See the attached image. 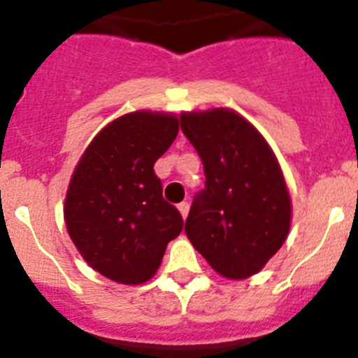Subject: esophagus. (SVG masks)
Instances as JSON below:
<instances>
[{
	"label": "esophagus",
	"mask_w": 358,
	"mask_h": 358,
	"mask_svg": "<svg viewBox=\"0 0 358 358\" xmlns=\"http://www.w3.org/2000/svg\"><path fill=\"white\" fill-rule=\"evenodd\" d=\"M177 210L181 211L182 218H186V217H188V211H189V204H188V202H181V204H177Z\"/></svg>",
	"instance_id": "1"
}]
</instances>
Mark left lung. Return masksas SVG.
<instances>
[{
  "label": "left lung",
  "mask_w": 358,
  "mask_h": 358,
  "mask_svg": "<svg viewBox=\"0 0 358 358\" xmlns=\"http://www.w3.org/2000/svg\"><path fill=\"white\" fill-rule=\"evenodd\" d=\"M181 131L204 164L186 236L220 276L243 280L264 268L290 229L285 179L264 136L229 109L182 113Z\"/></svg>",
  "instance_id": "1"
}]
</instances>
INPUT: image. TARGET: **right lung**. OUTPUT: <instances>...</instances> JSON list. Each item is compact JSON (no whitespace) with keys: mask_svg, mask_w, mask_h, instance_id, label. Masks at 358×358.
I'll list each match as a JSON object with an SVG mask.
<instances>
[{"mask_svg":"<svg viewBox=\"0 0 358 358\" xmlns=\"http://www.w3.org/2000/svg\"><path fill=\"white\" fill-rule=\"evenodd\" d=\"M179 120L138 110L94 136L69 181L66 227L84 260L113 281L138 285L159 268L182 217L163 199L154 163L169 150Z\"/></svg>","mask_w":358,"mask_h":358,"instance_id":"right-lung-1","label":"right lung"}]
</instances>
